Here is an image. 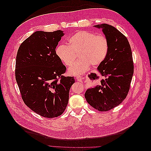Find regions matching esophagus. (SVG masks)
<instances>
[{
    "label": "esophagus",
    "mask_w": 151,
    "mask_h": 151,
    "mask_svg": "<svg viewBox=\"0 0 151 151\" xmlns=\"http://www.w3.org/2000/svg\"><path fill=\"white\" fill-rule=\"evenodd\" d=\"M76 79L77 80V81H79V82H81L82 81H83V78H82V77L80 76H76Z\"/></svg>",
    "instance_id": "esophagus-1"
}]
</instances>
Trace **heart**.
<instances>
[{
  "label": "heart",
  "mask_w": 151,
  "mask_h": 151,
  "mask_svg": "<svg viewBox=\"0 0 151 151\" xmlns=\"http://www.w3.org/2000/svg\"><path fill=\"white\" fill-rule=\"evenodd\" d=\"M67 44L57 46L55 55L65 65L70 66L76 60V53H78L80 60L68 68V73L74 76L84 74L91 64H100L109 51V43L105 36L88 31H79L73 34L68 38Z\"/></svg>",
  "instance_id": "1"
}]
</instances>
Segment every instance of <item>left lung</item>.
<instances>
[{
	"label": "left lung",
	"instance_id": "obj_1",
	"mask_svg": "<svg viewBox=\"0 0 151 151\" xmlns=\"http://www.w3.org/2000/svg\"><path fill=\"white\" fill-rule=\"evenodd\" d=\"M101 28L109 43V51L104 60L97 68L98 75L105 77L101 84L87 89L86 101L100 111H106L118 106L129 93L134 63L129 41L120 31L108 24L94 26ZM95 77H98L94 74Z\"/></svg>",
	"mask_w": 151,
	"mask_h": 151
}]
</instances>
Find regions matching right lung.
Listing matches in <instances>:
<instances>
[{"mask_svg":"<svg viewBox=\"0 0 151 151\" xmlns=\"http://www.w3.org/2000/svg\"><path fill=\"white\" fill-rule=\"evenodd\" d=\"M63 31H36L21 43L16 61V79L22 99L40 116L54 118L65 110L74 77L55 55Z\"/></svg>","mask_w":151,"mask_h":151,"instance_id":"right-lung-1","label":"right lung"}]
</instances>
